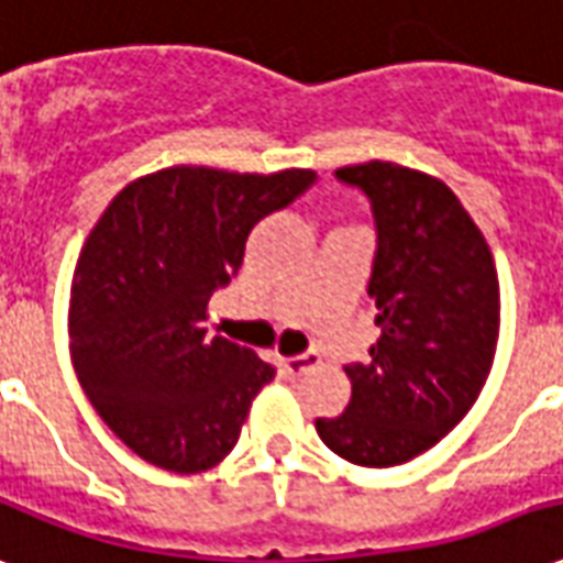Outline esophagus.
Returning a JSON list of instances; mask_svg holds the SVG:
<instances>
[{"mask_svg": "<svg viewBox=\"0 0 563 563\" xmlns=\"http://www.w3.org/2000/svg\"><path fill=\"white\" fill-rule=\"evenodd\" d=\"M313 366H319V355H316V352H307V355L298 357H286V361H283V369H286V376L289 378L303 376V373L313 369Z\"/></svg>", "mask_w": 563, "mask_h": 563, "instance_id": "34e87169", "label": "esophagus"}]
</instances>
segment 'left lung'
<instances>
[{
	"mask_svg": "<svg viewBox=\"0 0 563 563\" xmlns=\"http://www.w3.org/2000/svg\"><path fill=\"white\" fill-rule=\"evenodd\" d=\"M336 178L373 202L378 250L369 277L378 340L345 366L352 399L316 420L319 439L352 465L390 468L435 448L489 378L501 331L493 250L441 178L366 161Z\"/></svg>",
	"mask_w": 563,
	"mask_h": 563,
	"instance_id": "obj_1",
	"label": "left lung"
}]
</instances>
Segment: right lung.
Returning a JSON list of instances; mask_svg holds the SVG:
<instances>
[{
  "mask_svg": "<svg viewBox=\"0 0 563 563\" xmlns=\"http://www.w3.org/2000/svg\"><path fill=\"white\" fill-rule=\"evenodd\" d=\"M313 178L169 166L131 181L89 232L70 280V361L140 460L199 474L239 444L274 366L208 336V301L241 268L250 229Z\"/></svg>",
  "mask_w": 563,
  "mask_h": 563,
  "instance_id": "right-lung-1",
  "label": "right lung"
}]
</instances>
